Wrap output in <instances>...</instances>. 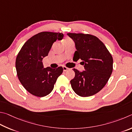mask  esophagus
Here are the masks:
<instances>
[{"instance_id":"obj_1","label":"esophagus","mask_w":132,"mask_h":132,"mask_svg":"<svg viewBox=\"0 0 132 132\" xmlns=\"http://www.w3.org/2000/svg\"><path fill=\"white\" fill-rule=\"evenodd\" d=\"M62 68H63V71H65H65H67L69 70V68H68L66 67H65V66L62 67Z\"/></svg>"}]
</instances>
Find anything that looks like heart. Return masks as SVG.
Returning <instances> with one entry per match:
<instances>
[{
  "label": "heart",
  "instance_id": "1",
  "mask_svg": "<svg viewBox=\"0 0 132 132\" xmlns=\"http://www.w3.org/2000/svg\"><path fill=\"white\" fill-rule=\"evenodd\" d=\"M68 40H71V39H65V41H64V42L68 41Z\"/></svg>",
  "mask_w": 132,
  "mask_h": 132
}]
</instances>
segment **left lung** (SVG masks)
Returning <instances> with one entry per match:
<instances>
[{"label":"left lung","instance_id":"left-lung-1","mask_svg":"<svg viewBox=\"0 0 132 132\" xmlns=\"http://www.w3.org/2000/svg\"><path fill=\"white\" fill-rule=\"evenodd\" d=\"M75 43L73 60L81 59L85 71L73 68L74 78L70 81L78 96L89 97L98 93L107 84L113 70V59L102 42L90 34L68 33Z\"/></svg>","mask_w":132,"mask_h":132}]
</instances>
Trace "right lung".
I'll return each mask as SVG.
<instances>
[{
    "instance_id": "right-lung-1",
    "label": "right lung",
    "mask_w": 132,
    "mask_h": 132,
    "mask_svg": "<svg viewBox=\"0 0 132 132\" xmlns=\"http://www.w3.org/2000/svg\"><path fill=\"white\" fill-rule=\"evenodd\" d=\"M62 33L42 32L29 39L16 58L15 68L18 79L27 90L39 97L50 94L58 77L63 72L62 67L43 68L42 60L47 56L53 43L61 40Z\"/></svg>"
}]
</instances>
